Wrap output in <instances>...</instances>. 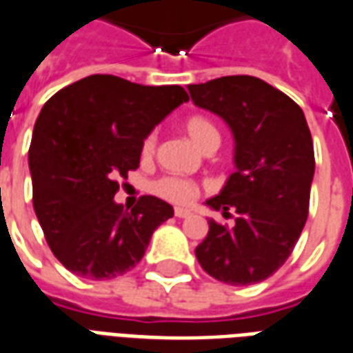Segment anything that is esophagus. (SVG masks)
Returning <instances> with one entry per match:
<instances>
[{"label":"esophagus","mask_w":353,"mask_h":353,"mask_svg":"<svg viewBox=\"0 0 353 353\" xmlns=\"http://www.w3.org/2000/svg\"><path fill=\"white\" fill-rule=\"evenodd\" d=\"M174 215L179 216V219H187V216H190V211L183 210V208H176V210H174Z\"/></svg>","instance_id":"obj_1"}]
</instances>
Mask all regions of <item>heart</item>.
<instances>
[{
  "instance_id": "obj_1",
  "label": "heart",
  "mask_w": 353,
  "mask_h": 353,
  "mask_svg": "<svg viewBox=\"0 0 353 353\" xmlns=\"http://www.w3.org/2000/svg\"><path fill=\"white\" fill-rule=\"evenodd\" d=\"M185 132L189 134L190 140L196 143L200 150H203L208 143L219 142V130L215 129V125L211 123L210 119L205 117L194 116L189 117L185 121ZM157 148V132H150L148 137L143 138L142 142V157L143 159H150L155 153ZM151 190L155 192L157 196L164 198L168 202L174 203H190L194 198L198 196V185L194 181H190L187 177L179 176H164L159 177L157 181L151 183Z\"/></svg>"
}]
</instances>
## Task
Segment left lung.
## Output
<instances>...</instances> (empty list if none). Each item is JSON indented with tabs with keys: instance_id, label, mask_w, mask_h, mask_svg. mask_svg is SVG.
<instances>
[{
	"instance_id": "left-lung-1",
	"label": "left lung",
	"mask_w": 353,
	"mask_h": 353,
	"mask_svg": "<svg viewBox=\"0 0 353 353\" xmlns=\"http://www.w3.org/2000/svg\"><path fill=\"white\" fill-rule=\"evenodd\" d=\"M189 93L236 140V172L205 202L224 216L236 213L234 224L208 221L198 262L221 283H262L288 260L309 216L314 148L305 114L283 91L245 74L190 83Z\"/></svg>"
}]
</instances>
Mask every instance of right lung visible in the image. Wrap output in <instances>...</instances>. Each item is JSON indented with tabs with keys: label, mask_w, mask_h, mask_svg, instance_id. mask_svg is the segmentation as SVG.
I'll use <instances>...</instances> for the list:
<instances>
[{
	"label": "right lung",
	"mask_w": 353,
	"mask_h": 353,
	"mask_svg": "<svg viewBox=\"0 0 353 353\" xmlns=\"http://www.w3.org/2000/svg\"><path fill=\"white\" fill-rule=\"evenodd\" d=\"M189 101L181 85H142L91 74L50 97L30 145L33 210L54 256L74 275L106 281L142 260L174 208L142 196L130 211L114 202L140 166L143 138Z\"/></svg>",
	"instance_id": "add662e5"
}]
</instances>
